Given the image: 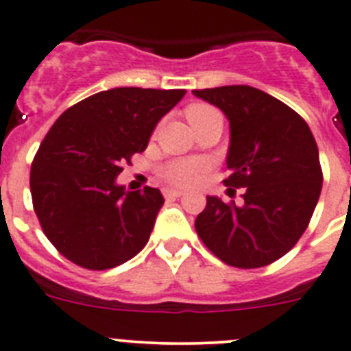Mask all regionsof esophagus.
Returning a JSON list of instances; mask_svg holds the SVG:
<instances>
[{
	"mask_svg": "<svg viewBox=\"0 0 351 351\" xmlns=\"http://www.w3.org/2000/svg\"><path fill=\"white\" fill-rule=\"evenodd\" d=\"M183 191H178V189H166L164 191V197L166 199H176V197H182Z\"/></svg>",
	"mask_w": 351,
	"mask_h": 351,
	"instance_id": "34e87169",
	"label": "esophagus"
}]
</instances>
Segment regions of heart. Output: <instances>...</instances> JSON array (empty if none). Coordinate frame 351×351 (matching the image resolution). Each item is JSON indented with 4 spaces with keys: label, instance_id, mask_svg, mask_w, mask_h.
Wrapping results in <instances>:
<instances>
[{
    "label": "heart",
    "instance_id": "heart-1",
    "mask_svg": "<svg viewBox=\"0 0 351 351\" xmlns=\"http://www.w3.org/2000/svg\"><path fill=\"white\" fill-rule=\"evenodd\" d=\"M211 113H217V110L211 108V106L203 105V103H195L191 105L185 112L189 122L199 121L203 117L211 115ZM203 171V164L199 160H171L160 169V175L171 185H178V187H187L191 183H194L197 180V176Z\"/></svg>",
    "mask_w": 351,
    "mask_h": 351
}]
</instances>
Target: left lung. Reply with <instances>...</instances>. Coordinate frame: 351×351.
Instances as JSON below:
<instances>
[{
  "instance_id": "1",
  "label": "left lung",
  "mask_w": 351,
  "mask_h": 351,
  "mask_svg": "<svg viewBox=\"0 0 351 351\" xmlns=\"http://www.w3.org/2000/svg\"><path fill=\"white\" fill-rule=\"evenodd\" d=\"M227 117V187L243 189L236 206L208 195L195 219L204 245L241 269L267 266L292 250L308 227L322 191L318 147L299 113L250 85L192 90ZM232 189V191H234Z\"/></svg>"
}]
</instances>
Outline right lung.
<instances>
[{
	"label": "right lung",
	"instance_id": "add662e5",
	"mask_svg": "<svg viewBox=\"0 0 351 351\" xmlns=\"http://www.w3.org/2000/svg\"><path fill=\"white\" fill-rule=\"evenodd\" d=\"M185 89L117 87L85 97L50 128L31 164V195L43 232L85 269L121 266L147 245L162 208L159 189L117 185L157 122Z\"/></svg>",
	"mask_w": 351,
	"mask_h": 351
}]
</instances>
